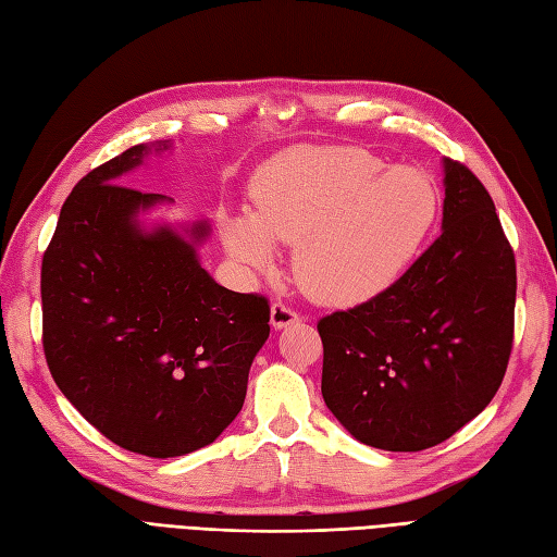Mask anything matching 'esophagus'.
Listing matches in <instances>:
<instances>
[{
	"instance_id": "1",
	"label": "esophagus",
	"mask_w": 557,
	"mask_h": 557,
	"mask_svg": "<svg viewBox=\"0 0 557 557\" xmlns=\"http://www.w3.org/2000/svg\"><path fill=\"white\" fill-rule=\"evenodd\" d=\"M298 320H301V315H298L296 310H292L289 306L284 304H273V308H270V324H273V330H284V326L289 324H296Z\"/></svg>"
}]
</instances>
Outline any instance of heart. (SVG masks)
<instances>
[{"label": "heart", "instance_id": "1", "mask_svg": "<svg viewBox=\"0 0 557 557\" xmlns=\"http://www.w3.org/2000/svg\"><path fill=\"white\" fill-rule=\"evenodd\" d=\"M253 213L221 221L233 259L265 268L273 242L294 247L298 287L348 308L386 292L414 259L437 216V190L419 169L391 166L352 146H296L251 181Z\"/></svg>", "mask_w": 557, "mask_h": 557}]
</instances>
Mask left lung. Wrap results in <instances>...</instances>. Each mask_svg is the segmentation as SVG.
<instances>
[{
	"label": "left lung",
	"mask_w": 557,
	"mask_h": 557,
	"mask_svg": "<svg viewBox=\"0 0 557 557\" xmlns=\"http://www.w3.org/2000/svg\"><path fill=\"white\" fill-rule=\"evenodd\" d=\"M442 169V235L386 292L318 322L326 407L386 451L435 447L475 419L512 348L516 256L473 171Z\"/></svg>",
	"instance_id": "1"
}]
</instances>
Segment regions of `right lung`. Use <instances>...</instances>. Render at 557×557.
Returning a JSON list of instances; mask_svg holds the SVG:
<instances>
[{
	"label": "right lung",
	"instance_id": "add662e5",
	"mask_svg": "<svg viewBox=\"0 0 557 557\" xmlns=\"http://www.w3.org/2000/svg\"><path fill=\"white\" fill-rule=\"evenodd\" d=\"M171 143L134 146L89 171L41 261L45 355L55 386L115 445L169 459L211 445L245 405L270 334L259 294L199 263L209 223L146 225L174 199L120 185Z\"/></svg>",
	"mask_w": 557,
	"mask_h": 557
}]
</instances>
